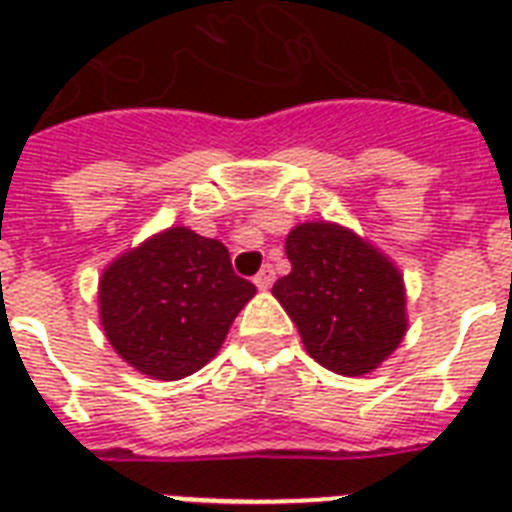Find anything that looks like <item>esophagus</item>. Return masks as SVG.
Returning a JSON list of instances; mask_svg holds the SVG:
<instances>
[{
  "label": "esophagus",
  "instance_id": "obj_1",
  "mask_svg": "<svg viewBox=\"0 0 512 512\" xmlns=\"http://www.w3.org/2000/svg\"><path fill=\"white\" fill-rule=\"evenodd\" d=\"M273 281H276V273H273L271 265H265L263 271L257 273L255 276V287L257 289H271L273 287Z\"/></svg>",
  "mask_w": 512,
  "mask_h": 512
}]
</instances>
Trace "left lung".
Returning <instances> with one entry per match:
<instances>
[{
	"instance_id": "obj_1",
	"label": "left lung",
	"mask_w": 512,
	"mask_h": 512,
	"mask_svg": "<svg viewBox=\"0 0 512 512\" xmlns=\"http://www.w3.org/2000/svg\"><path fill=\"white\" fill-rule=\"evenodd\" d=\"M284 247L292 271L271 292L308 356L345 377L374 372L409 327L401 271L374 244L327 220L295 225Z\"/></svg>"
}]
</instances>
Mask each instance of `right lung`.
<instances>
[{
	"label": "right lung",
	"instance_id": "right-lung-1",
	"mask_svg": "<svg viewBox=\"0 0 512 512\" xmlns=\"http://www.w3.org/2000/svg\"><path fill=\"white\" fill-rule=\"evenodd\" d=\"M255 292L233 273L223 241L175 225L106 265L98 281L100 324L132 369L183 380L217 356Z\"/></svg>",
	"mask_w": 512,
	"mask_h": 512
}]
</instances>
